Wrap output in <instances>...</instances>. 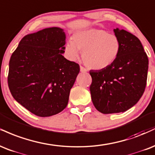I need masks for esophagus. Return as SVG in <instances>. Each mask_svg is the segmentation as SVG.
<instances>
[{"label": "esophagus", "instance_id": "1", "mask_svg": "<svg viewBox=\"0 0 155 155\" xmlns=\"http://www.w3.org/2000/svg\"><path fill=\"white\" fill-rule=\"evenodd\" d=\"M80 69H81V72H88V70H87V69H85V67H83V66H81V67H80Z\"/></svg>", "mask_w": 155, "mask_h": 155}]
</instances>
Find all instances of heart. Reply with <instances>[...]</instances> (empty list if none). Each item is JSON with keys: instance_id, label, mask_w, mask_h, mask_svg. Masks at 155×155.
<instances>
[{"instance_id": "b5f03b06", "label": "heart", "mask_w": 155, "mask_h": 155, "mask_svg": "<svg viewBox=\"0 0 155 155\" xmlns=\"http://www.w3.org/2000/svg\"><path fill=\"white\" fill-rule=\"evenodd\" d=\"M121 43L117 35L100 29H88L75 32L64 47L67 57L74 60L82 51L83 62L92 70H104L119 56Z\"/></svg>"}]
</instances>
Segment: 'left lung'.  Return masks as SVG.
Here are the masks:
<instances>
[{
    "label": "left lung",
    "instance_id": "8db88e82",
    "mask_svg": "<svg viewBox=\"0 0 155 155\" xmlns=\"http://www.w3.org/2000/svg\"><path fill=\"white\" fill-rule=\"evenodd\" d=\"M121 43L116 61L104 70H90L91 95L103 114L123 112L139 101L147 85L149 60L141 41L126 30L114 29Z\"/></svg>",
    "mask_w": 155,
    "mask_h": 155
}]
</instances>
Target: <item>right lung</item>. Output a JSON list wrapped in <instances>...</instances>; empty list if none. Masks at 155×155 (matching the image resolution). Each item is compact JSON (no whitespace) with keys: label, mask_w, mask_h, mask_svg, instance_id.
Here are the masks:
<instances>
[{"label":"right lung","mask_w":155,"mask_h":155,"mask_svg":"<svg viewBox=\"0 0 155 155\" xmlns=\"http://www.w3.org/2000/svg\"><path fill=\"white\" fill-rule=\"evenodd\" d=\"M64 32L49 27L25 35L11 56L8 84L14 99L32 114L49 117L68 104L80 66L64 57Z\"/></svg>","instance_id":"add662e5"}]
</instances>
